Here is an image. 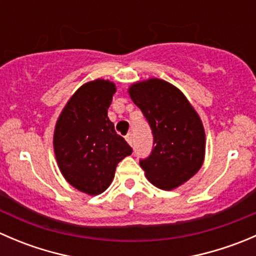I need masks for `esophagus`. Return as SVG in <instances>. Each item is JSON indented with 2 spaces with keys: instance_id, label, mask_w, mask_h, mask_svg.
I'll use <instances>...</instances> for the list:
<instances>
[{
  "instance_id": "esophagus-1",
  "label": "esophagus",
  "mask_w": 256,
  "mask_h": 256,
  "mask_svg": "<svg viewBox=\"0 0 256 256\" xmlns=\"http://www.w3.org/2000/svg\"><path fill=\"white\" fill-rule=\"evenodd\" d=\"M126 141H128V144H130V146H132V142H134V138H132V134L128 132V135H126Z\"/></svg>"
}]
</instances>
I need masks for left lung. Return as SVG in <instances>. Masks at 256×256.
<instances>
[{"label":"left lung","instance_id":"obj_1","mask_svg":"<svg viewBox=\"0 0 256 256\" xmlns=\"http://www.w3.org/2000/svg\"><path fill=\"white\" fill-rule=\"evenodd\" d=\"M154 135V148L140 166L147 180L164 190L180 187L204 161L206 132L200 115L178 88L151 78L128 88Z\"/></svg>","mask_w":256,"mask_h":256}]
</instances>
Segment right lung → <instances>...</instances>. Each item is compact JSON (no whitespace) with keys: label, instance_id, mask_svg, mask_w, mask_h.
<instances>
[{"label":"right lung","instance_id":"obj_1","mask_svg":"<svg viewBox=\"0 0 256 256\" xmlns=\"http://www.w3.org/2000/svg\"><path fill=\"white\" fill-rule=\"evenodd\" d=\"M115 92L110 80L82 84L62 110L54 128V154L62 174L89 196L106 190L118 162L132 154L108 118Z\"/></svg>","mask_w":256,"mask_h":256}]
</instances>
